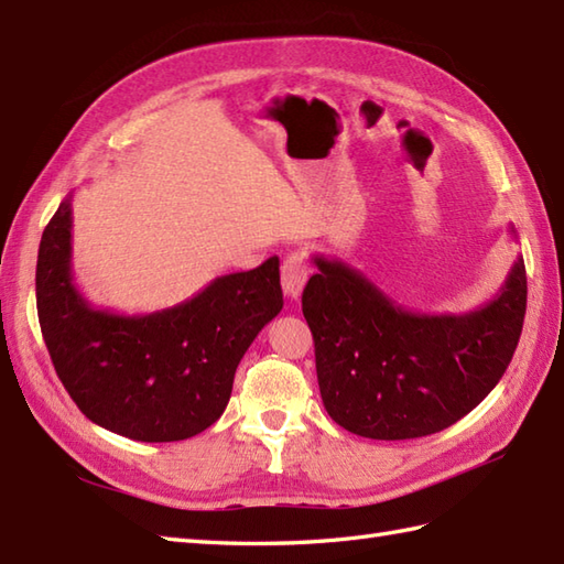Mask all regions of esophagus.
<instances>
[{"label":"esophagus","instance_id":"obj_1","mask_svg":"<svg viewBox=\"0 0 564 564\" xmlns=\"http://www.w3.org/2000/svg\"><path fill=\"white\" fill-rule=\"evenodd\" d=\"M305 281H307V261L301 251H293V254L283 259V267H281L283 293L289 295L291 301H297L305 289Z\"/></svg>","mask_w":564,"mask_h":564}]
</instances>
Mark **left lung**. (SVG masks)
<instances>
[{"mask_svg":"<svg viewBox=\"0 0 564 564\" xmlns=\"http://www.w3.org/2000/svg\"><path fill=\"white\" fill-rule=\"evenodd\" d=\"M313 261L303 315L315 339L319 394L351 434H436L473 412L505 376L529 293L521 254L492 301L463 315L412 313L346 261Z\"/></svg>","mask_w":564,"mask_h":564,"instance_id":"8db88e82","label":"left lung"}]
</instances>
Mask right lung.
I'll return each instance as SVG.
<instances>
[{"label":"right lung","instance_id":"add662e5","mask_svg":"<svg viewBox=\"0 0 564 564\" xmlns=\"http://www.w3.org/2000/svg\"><path fill=\"white\" fill-rule=\"evenodd\" d=\"M35 303L57 378L82 414L118 436L164 443L218 422L239 361L281 313L283 293L279 257H271L158 313L94 307L72 275L67 196L41 237Z\"/></svg>","mask_w":564,"mask_h":564}]
</instances>
